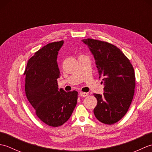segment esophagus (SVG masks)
Instances as JSON below:
<instances>
[{"instance_id":"esophagus-1","label":"esophagus","mask_w":152,"mask_h":152,"mask_svg":"<svg viewBox=\"0 0 152 152\" xmlns=\"http://www.w3.org/2000/svg\"><path fill=\"white\" fill-rule=\"evenodd\" d=\"M88 95V93H85V92H80V96H86Z\"/></svg>"}]
</instances>
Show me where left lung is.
Listing matches in <instances>:
<instances>
[{
	"label": "left lung",
	"instance_id": "1",
	"mask_svg": "<svg viewBox=\"0 0 152 152\" xmlns=\"http://www.w3.org/2000/svg\"><path fill=\"white\" fill-rule=\"evenodd\" d=\"M94 56L104 93H94L97 104L94 114L99 121L112 125L124 117L133 99L135 74L129 59L114 45L87 38L82 40Z\"/></svg>",
	"mask_w": 152,
	"mask_h": 152
}]
</instances>
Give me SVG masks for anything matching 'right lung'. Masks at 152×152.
<instances>
[{
    "instance_id": "add662e5",
    "label": "right lung",
    "mask_w": 152,
    "mask_h": 152,
    "mask_svg": "<svg viewBox=\"0 0 152 152\" xmlns=\"http://www.w3.org/2000/svg\"><path fill=\"white\" fill-rule=\"evenodd\" d=\"M63 40L48 44L28 61L25 90L28 101L42 121L59 127L68 121L76 107L78 92L58 89L60 76L57 57Z\"/></svg>"
}]
</instances>
